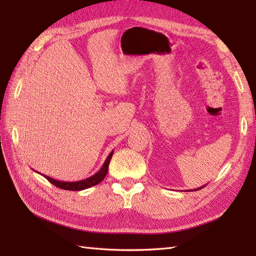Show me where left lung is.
Returning <instances> with one entry per match:
<instances>
[{
    "label": "left lung",
    "mask_w": 256,
    "mask_h": 256,
    "mask_svg": "<svg viewBox=\"0 0 256 256\" xmlns=\"http://www.w3.org/2000/svg\"><path fill=\"white\" fill-rule=\"evenodd\" d=\"M204 186H202V187H199V188H197V189H194V190H199V189H201V188H204Z\"/></svg>",
    "instance_id": "1"
}]
</instances>
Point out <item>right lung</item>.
<instances>
[{"instance_id":"1","label":"right lung","mask_w":256,"mask_h":256,"mask_svg":"<svg viewBox=\"0 0 256 256\" xmlns=\"http://www.w3.org/2000/svg\"><path fill=\"white\" fill-rule=\"evenodd\" d=\"M112 155H113V150L111 152L108 156L106 157V162H103L102 167L100 168L99 172H96L94 175H92L91 177H88L86 179H82V180H78V182H62V180H57V179H54L50 176H46V175H42L44 176L48 182H52V184H55L56 187H59L62 189L64 190H72V192H79V190H84V189H88L92 186H96L99 182H101L104 177L106 176L108 174V164H110V160L112 158ZM40 174V172H38Z\"/></svg>"}]
</instances>
